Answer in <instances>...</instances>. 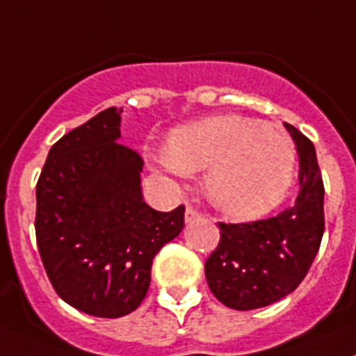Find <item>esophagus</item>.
<instances>
[{
    "label": "esophagus",
    "mask_w": 356,
    "mask_h": 356,
    "mask_svg": "<svg viewBox=\"0 0 356 356\" xmlns=\"http://www.w3.org/2000/svg\"><path fill=\"white\" fill-rule=\"evenodd\" d=\"M198 218H200V212L196 211V209L191 207V205L185 207V223H193V221H196Z\"/></svg>",
    "instance_id": "obj_1"
}]
</instances>
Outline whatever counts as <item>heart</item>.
<instances>
[{
  "label": "heart",
  "mask_w": 356,
  "mask_h": 356,
  "mask_svg": "<svg viewBox=\"0 0 356 356\" xmlns=\"http://www.w3.org/2000/svg\"><path fill=\"white\" fill-rule=\"evenodd\" d=\"M172 176L203 171V191L225 214L252 220L284 200L296 169V147L279 126L241 115H220L176 127L158 158Z\"/></svg>",
  "instance_id": "b5f03b06"
}]
</instances>
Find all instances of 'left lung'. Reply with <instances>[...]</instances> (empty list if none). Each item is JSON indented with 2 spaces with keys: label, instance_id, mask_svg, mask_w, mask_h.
<instances>
[{
  "label": "left lung",
  "instance_id": "left-lung-1",
  "mask_svg": "<svg viewBox=\"0 0 356 356\" xmlns=\"http://www.w3.org/2000/svg\"><path fill=\"white\" fill-rule=\"evenodd\" d=\"M299 154V196L290 209L252 223H220L221 238L205 261L209 288L239 312L265 308L296 290L324 234V185L314 144L284 124Z\"/></svg>",
  "mask_w": 356,
  "mask_h": 356
}]
</instances>
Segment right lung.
I'll return each mask as SVG.
<instances>
[{"instance_id": "add662e5", "label": "right lung", "mask_w": 356, "mask_h": 356, "mask_svg": "<svg viewBox=\"0 0 356 356\" xmlns=\"http://www.w3.org/2000/svg\"><path fill=\"white\" fill-rule=\"evenodd\" d=\"M122 109L108 108L51 145L35 187V238L60 299L93 317L135 312L153 257L184 229L185 207L142 198L144 162L118 144Z\"/></svg>"}]
</instances>
